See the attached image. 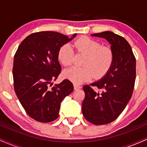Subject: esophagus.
Masks as SVG:
<instances>
[{
	"mask_svg": "<svg viewBox=\"0 0 147 147\" xmlns=\"http://www.w3.org/2000/svg\"><path fill=\"white\" fill-rule=\"evenodd\" d=\"M82 88V86H78V85H76V84H74V89L75 90H79V89H81Z\"/></svg>",
	"mask_w": 147,
	"mask_h": 147,
	"instance_id": "34e87169",
	"label": "esophagus"
}]
</instances>
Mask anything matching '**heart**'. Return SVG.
<instances>
[{"label":"heart","mask_w":147,"mask_h":147,"mask_svg":"<svg viewBox=\"0 0 147 147\" xmlns=\"http://www.w3.org/2000/svg\"><path fill=\"white\" fill-rule=\"evenodd\" d=\"M77 52L86 55L83 68L72 67L63 72L65 78L75 84H80L95 79H101L110 70L114 61V52L109 47L102 46L101 43L88 36H82L74 42ZM75 52L71 45L64 44L58 52V59L63 65H70L73 62Z\"/></svg>","instance_id":"heart-1"}]
</instances>
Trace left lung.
I'll return each mask as SVG.
<instances>
[{
  "label": "left lung",
  "mask_w": 147,
  "mask_h": 147,
  "mask_svg": "<svg viewBox=\"0 0 147 147\" xmlns=\"http://www.w3.org/2000/svg\"><path fill=\"white\" fill-rule=\"evenodd\" d=\"M91 36L105 38L114 52L110 70L100 80L90 84L102 92L94 90L90 86L83 87V115L92 124L103 125L117 119L131 98L136 77V61L131 45L122 36L110 31Z\"/></svg>",
  "instance_id": "left-lung-1"
}]
</instances>
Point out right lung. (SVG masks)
<instances>
[{
	"mask_svg": "<svg viewBox=\"0 0 147 147\" xmlns=\"http://www.w3.org/2000/svg\"><path fill=\"white\" fill-rule=\"evenodd\" d=\"M76 36L68 38L51 31L32 34L22 41L15 54V92L28 115L38 122H50L58 118L61 103L73 91L68 79L51 86L61 70L59 50Z\"/></svg>",
	"mask_w": 147,
	"mask_h": 147,
	"instance_id": "right-lung-1",
	"label": "right lung"
}]
</instances>
